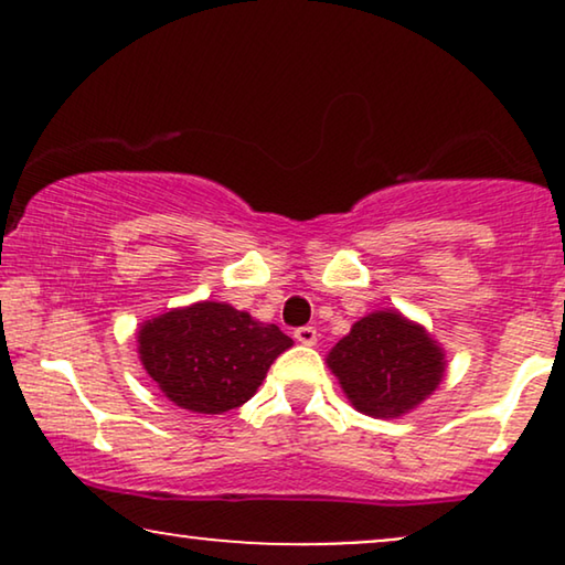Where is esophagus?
I'll return each instance as SVG.
<instances>
[{
	"instance_id": "obj_1",
	"label": "esophagus",
	"mask_w": 565,
	"mask_h": 565,
	"mask_svg": "<svg viewBox=\"0 0 565 565\" xmlns=\"http://www.w3.org/2000/svg\"><path fill=\"white\" fill-rule=\"evenodd\" d=\"M296 339L300 344L313 347L316 339H319V331H316V327H300V329H296Z\"/></svg>"
}]
</instances>
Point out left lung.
Here are the masks:
<instances>
[{
    "label": "left lung",
    "instance_id": "obj_1",
    "mask_svg": "<svg viewBox=\"0 0 565 565\" xmlns=\"http://www.w3.org/2000/svg\"><path fill=\"white\" fill-rule=\"evenodd\" d=\"M327 365L360 414L396 419L437 391L447 362L419 323L398 311H375L339 339Z\"/></svg>",
    "mask_w": 565,
    "mask_h": 565
}]
</instances>
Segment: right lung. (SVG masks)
Returning <instances> with one entry per match:
<instances>
[{"mask_svg": "<svg viewBox=\"0 0 565 565\" xmlns=\"http://www.w3.org/2000/svg\"><path fill=\"white\" fill-rule=\"evenodd\" d=\"M288 347L292 339L275 323L215 300L172 308L138 329L146 373L172 404L195 414L246 404Z\"/></svg>", "mask_w": 565, "mask_h": 565, "instance_id": "right-lung-1", "label": "right lung"}]
</instances>
